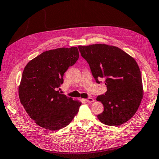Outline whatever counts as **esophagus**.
<instances>
[{"label":"esophagus","mask_w":159,"mask_h":159,"mask_svg":"<svg viewBox=\"0 0 159 159\" xmlns=\"http://www.w3.org/2000/svg\"><path fill=\"white\" fill-rule=\"evenodd\" d=\"M85 100L87 101V102L88 103H91V102H94V99L92 98H88L87 99H86Z\"/></svg>","instance_id":"obj_1"}]
</instances>
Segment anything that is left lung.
Returning <instances> with one entry per match:
<instances>
[{"instance_id":"8db88e82","label":"left lung","mask_w":159,"mask_h":159,"mask_svg":"<svg viewBox=\"0 0 159 159\" xmlns=\"http://www.w3.org/2000/svg\"><path fill=\"white\" fill-rule=\"evenodd\" d=\"M78 48L96 83L99 84V80L105 79L107 91L97 98L104 105L98 119L109 126L126 123L138 110L143 97L142 76L137 62L114 46L95 44Z\"/></svg>"}]
</instances>
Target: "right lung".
Instances as JSON below:
<instances>
[{
  "mask_svg": "<svg viewBox=\"0 0 159 159\" xmlns=\"http://www.w3.org/2000/svg\"><path fill=\"white\" fill-rule=\"evenodd\" d=\"M79 57L78 48L45 51L30 61L19 87L21 104L30 117L51 131L67 126L78 113L81 103L60 93L64 73Z\"/></svg>",
  "mask_w": 159,
  "mask_h": 159,
  "instance_id": "obj_1",
  "label": "right lung"
}]
</instances>
